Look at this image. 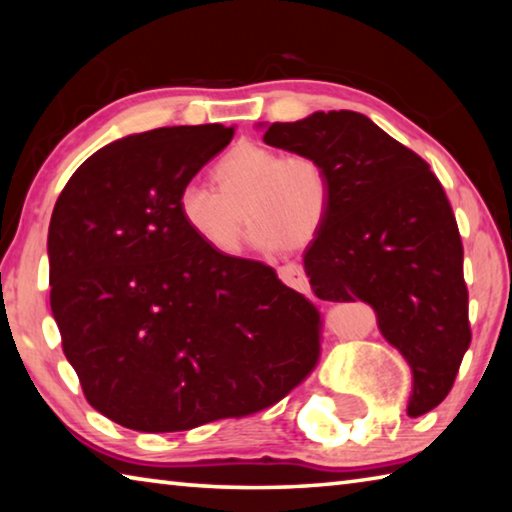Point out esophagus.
Here are the masks:
<instances>
[{
  "label": "esophagus",
  "mask_w": 512,
  "mask_h": 512,
  "mask_svg": "<svg viewBox=\"0 0 512 512\" xmlns=\"http://www.w3.org/2000/svg\"><path fill=\"white\" fill-rule=\"evenodd\" d=\"M277 275H280V280L284 284H289L291 289L309 291V277H307L305 268H302V266H298V264L280 266V268H277Z\"/></svg>",
  "instance_id": "obj_1"
}]
</instances>
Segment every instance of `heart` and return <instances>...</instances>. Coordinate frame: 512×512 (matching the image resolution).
Here are the masks:
<instances>
[{"mask_svg": "<svg viewBox=\"0 0 512 512\" xmlns=\"http://www.w3.org/2000/svg\"><path fill=\"white\" fill-rule=\"evenodd\" d=\"M216 189L187 183L178 192L185 228L216 255H237L244 212L250 239L262 250L309 246L332 214L334 180L314 153H289L237 142L212 167Z\"/></svg>", "mask_w": 512, "mask_h": 512, "instance_id": "heart-1", "label": "heart"}]
</instances>
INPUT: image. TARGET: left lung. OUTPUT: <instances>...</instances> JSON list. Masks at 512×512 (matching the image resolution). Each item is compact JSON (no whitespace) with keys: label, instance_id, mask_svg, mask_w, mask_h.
I'll list each match as a JSON object with an SVG mask.
<instances>
[{"label":"left lung","instance_id":"obj_1","mask_svg":"<svg viewBox=\"0 0 512 512\" xmlns=\"http://www.w3.org/2000/svg\"><path fill=\"white\" fill-rule=\"evenodd\" d=\"M264 142L327 164L334 207L305 250L311 289L320 300L368 302L411 366L409 415L436 409L472 341L463 241L440 180L418 153L352 110L271 124Z\"/></svg>","mask_w":512,"mask_h":512}]
</instances>
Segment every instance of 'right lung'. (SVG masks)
<instances>
[{"mask_svg": "<svg viewBox=\"0 0 512 512\" xmlns=\"http://www.w3.org/2000/svg\"><path fill=\"white\" fill-rule=\"evenodd\" d=\"M235 128L169 126L90 155L49 223L51 314L85 400L146 433L244 418L320 357V314L271 266L205 248L178 192Z\"/></svg>", "mask_w": 512, "mask_h": 512, "instance_id": "add662e5", "label": "right lung"}]
</instances>
